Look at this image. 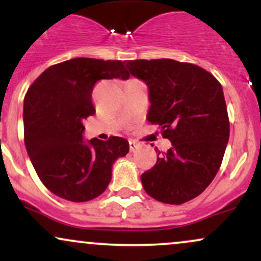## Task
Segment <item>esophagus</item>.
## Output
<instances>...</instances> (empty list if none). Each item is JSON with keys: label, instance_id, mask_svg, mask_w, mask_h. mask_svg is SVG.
<instances>
[{"label": "esophagus", "instance_id": "esophagus-1", "mask_svg": "<svg viewBox=\"0 0 261 261\" xmlns=\"http://www.w3.org/2000/svg\"><path fill=\"white\" fill-rule=\"evenodd\" d=\"M128 145H130V152H136L137 149H139V147H140L139 143L135 142V141H133V140L128 141Z\"/></svg>", "mask_w": 261, "mask_h": 261}]
</instances>
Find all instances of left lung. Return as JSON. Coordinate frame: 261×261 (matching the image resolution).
<instances>
[{"mask_svg":"<svg viewBox=\"0 0 261 261\" xmlns=\"http://www.w3.org/2000/svg\"><path fill=\"white\" fill-rule=\"evenodd\" d=\"M126 67L148 87V121L172 142L141 175L143 189L170 205L199 196L216 176L229 139L222 86L200 66L170 59L130 60Z\"/></svg>","mask_w":261,"mask_h":261,"instance_id":"1","label":"left lung"}]
</instances>
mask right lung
<instances>
[{"mask_svg":"<svg viewBox=\"0 0 261 261\" xmlns=\"http://www.w3.org/2000/svg\"><path fill=\"white\" fill-rule=\"evenodd\" d=\"M119 60L77 58L50 66L24 97V143L33 167L51 193L73 202L95 199L112 180L114 162L128 142L83 140V120L95 113L93 87L99 80H127Z\"/></svg>","mask_w":261,"mask_h":261,"instance_id":"1","label":"right lung"}]
</instances>
